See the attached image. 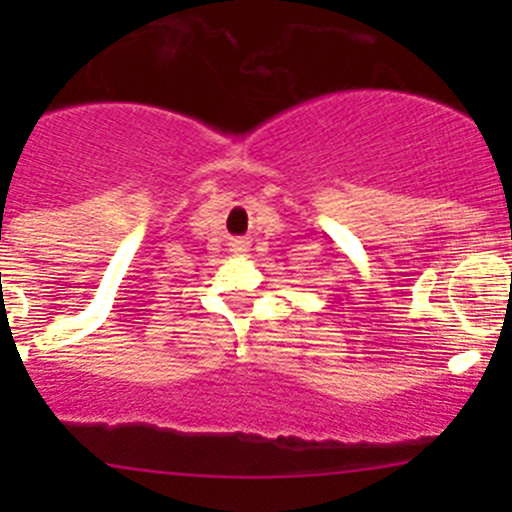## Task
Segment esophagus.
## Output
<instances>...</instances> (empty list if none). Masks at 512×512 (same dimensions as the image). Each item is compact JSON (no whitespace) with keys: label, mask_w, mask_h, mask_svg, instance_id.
Returning <instances> with one entry per match:
<instances>
[{"label":"esophagus","mask_w":512,"mask_h":512,"mask_svg":"<svg viewBox=\"0 0 512 512\" xmlns=\"http://www.w3.org/2000/svg\"><path fill=\"white\" fill-rule=\"evenodd\" d=\"M247 245H250V242H247V240H232V252H235V255H245V252L247 250H250V247H247Z\"/></svg>","instance_id":"1"}]
</instances>
